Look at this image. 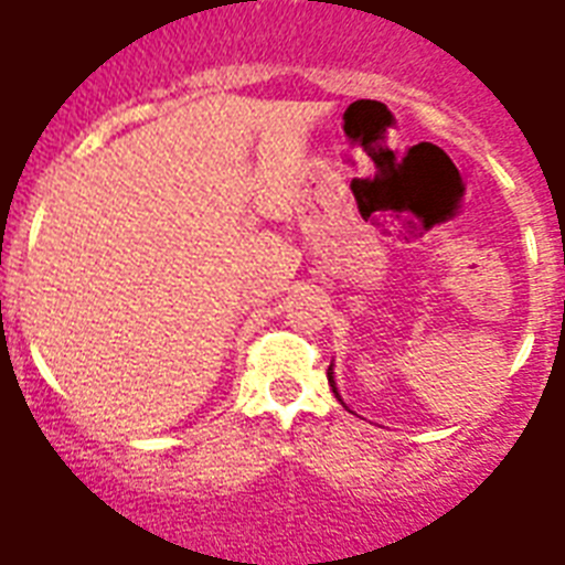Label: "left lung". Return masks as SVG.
<instances>
[{
  "label": "left lung",
  "mask_w": 565,
  "mask_h": 565,
  "mask_svg": "<svg viewBox=\"0 0 565 565\" xmlns=\"http://www.w3.org/2000/svg\"><path fill=\"white\" fill-rule=\"evenodd\" d=\"M327 379H329V385H332V394H335V396H338V391H335V379H332V367H329V370H327Z\"/></svg>",
  "instance_id": "obj_1"
}]
</instances>
